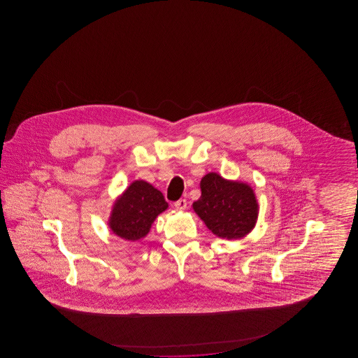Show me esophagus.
Segmentation results:
<instances>
[{
	"mask_svg": "<svg viewBox=\"0 0 358 358\" xmlns=\"http://www.w3.org/2000/svg\"><path fill=\"white\" fill-rule=\"evenodd\" d=\"M174 206H176V210L182 211V210H185V208H187V201H185V199H179V201H176Z\"/></svg>",
	"mask_w": 358,
	"mask_h": 358,
	"instance_id": "obj_1",
	"label": "esophagus"
}]
</instances>
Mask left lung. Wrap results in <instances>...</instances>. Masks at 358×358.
<instances>
[{"label":"left lung","mask_w":358,"mask_h":358,"mask_svg":"<svg viewBox=\"0 0 358 358\" xmlns=\"http://www.w3.org/2000/svg\"><path fill=\"white\" fill-rule=\"evenodd\" d=\"M199 187L201 197L192 207L215 236L231 241L251 233L259 219V206L248 182L208 173Z\"/></svg>","instance_id":"1"}]
</instances>
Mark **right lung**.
Returning <instances> with one entry per match:
<instances>
[{"label":"right lung","instance_id":"obj_1","mask_svg":"<svg viewBox=\"0 0 358 358\" xmlns=\"http://www.w3.org/2000/svg\"><path fill=\"white\" fill-rule=\"evenodd\" d=\"M169 203L160 190L145 180H134L114 201L108 216V228L115 236L136 242L145 238Z\"/></svg>","mask_w":358,"mask_h":358}]
</instances>
